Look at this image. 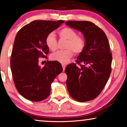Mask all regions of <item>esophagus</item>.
Instances as JSON below:
<instances>
[{
    "label": "esophagus",
    "instance_id": "34e87169",
    "mask_svg": "<svg viewBox=\"0 0 127 127\" xmlns=\"http://www.w3.org/2000/svg\"><path fill=\"white\" fill-rule=\"evenodd\" d=\"M62 69H63V71H64L65 70L66 66L65 65H62Z\"/></svg>",
    "mask_w": 127,
    "mask_h": 127
}]
</instances>
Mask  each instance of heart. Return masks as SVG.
Masks as SVG:
<instances>
[{"mask_svg":"<svg viewBox=\"0 0 127 127\" xmlns=\"http://www.w3.org/2000/svg\"><path fill=\"white\" fill-rule=\"evenodd\" d=\"M61 37L67 40L65 48L66 50L58 51L50 56L52 61L62 64H66L73 56V51L80 54L85 49L86 43L84 38L78 36L77 32L69 27H65L59 31ZM45 43L49 50L54 51L57 49V41L54 33L50 32L45 39Z\"/></svg>","mask_w":127,"mask_h":127,"instance_id":"b5f03b06","label":"heart"}]
</instances>
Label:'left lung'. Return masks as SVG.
<instances>
[{
  "instance_id": "obj_1",
  "label": "left lung",
  "mask_w": 127,
  "mask_h": 127,
  "mask_svg": "<svg viewBox=\"0 0 127 127\" xmlns=\"http://www.w3.org/2000/svg\"><path fill=\"white\" fill-rule=\"evenodd\" d=\"M65 24L81 32L85 47L77 57L76 64L65 69L66 86L70 95L75 100L85 102L96 98L103 90L111 73L112 56L106 34L101 29L89 21H67ZM81 62L85 64L82 65Z\"/></svg>"
}]
</instances>
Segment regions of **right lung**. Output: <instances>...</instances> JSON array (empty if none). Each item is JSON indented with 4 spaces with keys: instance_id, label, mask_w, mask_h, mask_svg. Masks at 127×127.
<instances>
[{
    "instance_id": "right-lung-1",
    "label": "right lung",
    "mask_w": 127,
    "mask_h": 127,
    "mask_svg": "<svg viewBox=\"0 0 127 127\" xmlns=\"http://www.w3.org/2000/svg\"><path fill=\"white\" fill-rule=\"evenodd\" d=\"M64 21H34L23 26L15 36L10 66L15 87L27 100L40 101L50 95L51 84L62 71L61 64L47 61L38 65L39 57H46L49 49L45 39Z\"/></svg>"
}]
</instances>
